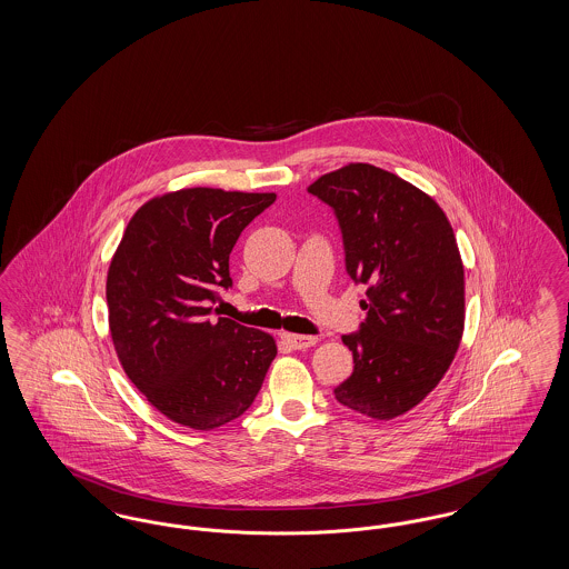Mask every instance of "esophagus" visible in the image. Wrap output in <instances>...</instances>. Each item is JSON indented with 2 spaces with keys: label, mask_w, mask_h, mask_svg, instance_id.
Returning a JSON list of instances; mask_svg holds the SVG:
<instances>
[{
  "label": "esophagus",
  "mask_w": 569,
  "mask_h": 569,
  "mask_svg": "<svg viewBox=\"0 0 569 569\" xmlns=\"http://www.w3.org/2000/svg\"><path fill=\"white\" fill-rule=\"evenodd\" d=\"M281 339L295 348V350H305V348H311L318 343V337H307V335H295V332H283Z\"/></svg>",
  "instance_id": "obj_1"
}]
</instances>
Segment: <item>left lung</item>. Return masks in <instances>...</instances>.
Segmentation results:
<instances>
[{
    "label": "left lung",
    "mask_w": 569,
    "mask_h": 569,
    "mask_svg": "<svg viewBox=\"0 0 569 569\" xmlns=\"http://www.w3.org/2000/svg\"><path fill=\"white\" fill-rule=\"evenodd\" d=\"M309 191L335 209L346 267L367 283V322L346 335L353 373L341 406L392 420L450 369L465 328V271L455 230L429 193L371 163L322 174Z\"/></svg>",
    "instance_id": "8db88e82"
}]
</instances>
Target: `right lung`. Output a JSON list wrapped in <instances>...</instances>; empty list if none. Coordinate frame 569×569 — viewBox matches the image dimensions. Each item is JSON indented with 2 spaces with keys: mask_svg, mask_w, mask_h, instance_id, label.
<instances>
[{
  "mask_svg": "<svg viewBox=\"0 0 569 569\" xmlns=\"http://www.w3.org/2000/svg\"><path fill=\"white\" fill-rule=\"evenodd\" d=\"M274 193L186 188L136 211L110 260L109 328L117 358L168 420L213 431L244 413L277 343L269 332L213 318L230 288V251Z\"/></svg>",
  "mask_w": 569,
  "mask_h": 569,
  "instance_id": "obj_1",
  "label": "right lung"
}]
</instances>
